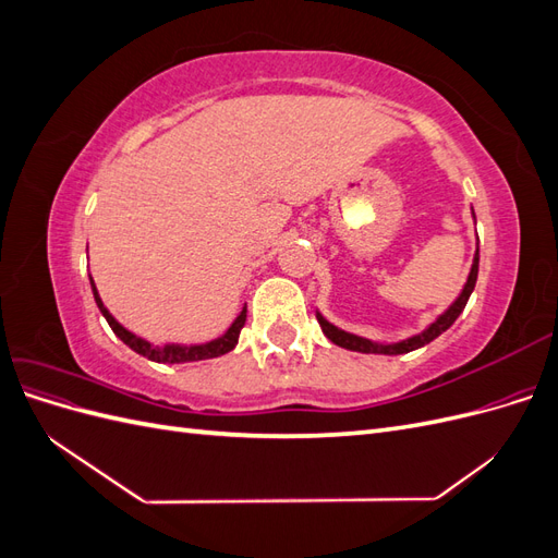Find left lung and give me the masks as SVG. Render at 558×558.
<instances>
[{"label":"left lung","mask_w":558,"mask_h":558,"mask_svg":"<svg viewBox=\"0 0 558 558\" xmlns=\"http://www.w3.org/2000/svg\"><path fill=\"white\" fill-rule=\"evenodd\" d=\"M477 272H480V248L475 251V260H472L468 281H465V286H463L461 295L456 298L453 305H451L442 316H437V320H433V324H430L424 332L410 337V340H402V342H398V344H375V342H369V340H363V337H359V335H351V332H344V330H340V328H335V326L328 324V320H326L324 316H320V314H316V318H318V324H320V330H324V335L328 337V340H330L332 344H337V347L349 349V351H361V353H384V356H398V353H408V351H414V349H418V347H424V344L433 342L435 337H440V335L453 324V320L459 318V314H461V312L465 310V305H468V298H470L472 289H475Z\"/></svg>","instance_id":"1"}]
</instances>
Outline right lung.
Here are the masks:
<instances>
[{"instance_id": "add662e5", "label": "right lung", "mask_w": 558, "mask_h": 558, "mask_svg": "<svg viewBox=\"0 0 558 558\" xmlns=\"http://www.w3.org/2000/svg\"><path fill=\"white\" fill-rule=\"evenodd\" d=\"M90 286H93V295H95L97 307H99V312L105 314V318H107V324L111 326V330H113L118 337H121V340H123L132 351H137L140 356H144V359H148V361H156V363H193V361H207V359L223 356V353L232 351L234 344H238L240 332H242V328H244V324H246V307H244L242 314H240L238 318H234V324L228 328V332L218 337V340H211V342H207V344H191V347H181V344L154 347V344H148L146 340H142V337L132 335L130 330H125L121 324H118V320H116V318L109 314V310L105 307L102 298L97 295V289H95L93 279H90Z\"/></svg>"}]
</instances>
